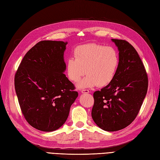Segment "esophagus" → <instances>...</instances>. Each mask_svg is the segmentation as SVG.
I'll use <instances>...</instances> for the list:
<instances>
[{
  "mask_svg": "<svg viewBox=\"0 0 160 160\" xmlns=\"http://www.w3.org/2000/svg\"><path fill=\"white\" fill-rule=\"evenodd\" d=\"M81 92H82V93H89L90 91L88 90V89H83V90H82V91H81Z\"/></svg>",
  "mask_w": 160,
  "mask_h": 160,
  "instance_id": "esophagus-1",
  "label": "esophagus"
}]
</instances>
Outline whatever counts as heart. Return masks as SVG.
Wrapping results in <instances>:
<instances>
[{
    "label": "heart",
    "mask_w": 160,
    "mask_h": 160,
    "mask_svg": "<svg viewBox=\"0 0 160 160\" xmlns=\"http://www.w3.org/2000/svg\"><path fill=\"white\" fill-rule=\"evenodd\" d=\"M74 58L67 60L66 72L69 79L74 83L87 74L78 84L79 89L108 85L116 76L120 64L116 49L94 43L76 47Z\"/></svg>",
    "instance_id": "b5f03b06"
}]
</instances>
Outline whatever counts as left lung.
Here are the masks:
<instances>
[{"instance_id": "left-lung-1", "label": "left lung", "mask_w": 160, "mask_h": 160, "mask_svg": "<svg viewBox=\"0 0 160 160\" xmlns=\"http://www.w3.org/2000/svg\"><path fill=\"white\" fill-rule=\"evenodd\" d=\"M118 47L120 64L111 84L93 93V121L102 130L116 131L132 123L148 89V76L137 51L124 40L112 39Z\"/></svg>"}]
</instances>
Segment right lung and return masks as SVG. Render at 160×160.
Returning <instances> with one entry per match:
<instances>
[{
    "mask_svg": "<svg viewBox=\"0 0 160 160\" xmlns=\"http://www.w3.org/2000/svg\"><path fill=\"white\" fill-rule=\"evenodd\" d=\"M67 42L42 40L30 49L20 62L14 86L22 113L39 131L50 132L64 124L78 96L63 73Z\"/></svg>",
    "mask_w": 160,
    "mask_h": 160,
    "instance_id": "add662e5",
    "label": "right lung"
}]
</instances>
